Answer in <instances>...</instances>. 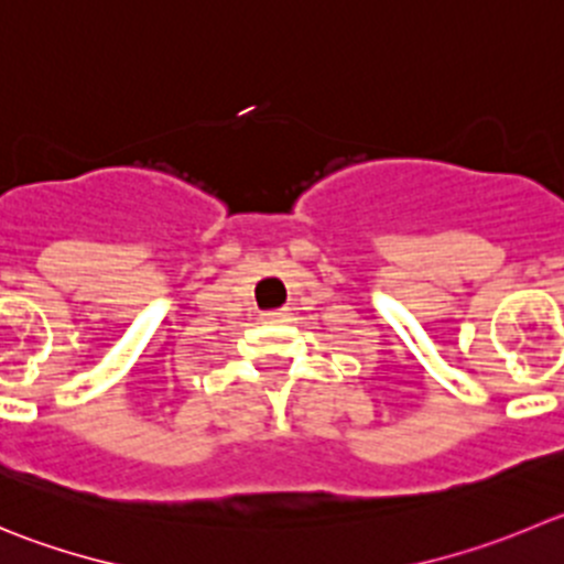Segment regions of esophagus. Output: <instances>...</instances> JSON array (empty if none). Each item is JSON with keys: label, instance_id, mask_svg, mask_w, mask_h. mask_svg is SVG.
Here are the masks:
<instances>
[{"label": "esophagus", "instance_id": "34e87169", "mask_svg": "<svg viewBox=\"0 0 564 564\" xmlns=\"http://www.w3.org/2000/svg\"><path fill=\"white\" fill-rule=\"evenodd\" d=\"M262 321L265 324H282V321H288V310H268V313H262Z\"/></svg>", "mask_w": 564, "mask_h": 564}]
</instances>
